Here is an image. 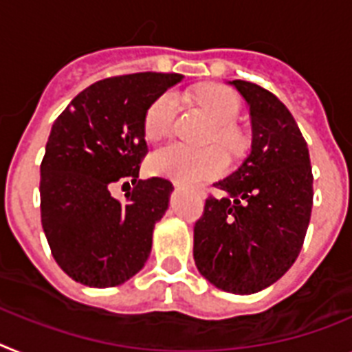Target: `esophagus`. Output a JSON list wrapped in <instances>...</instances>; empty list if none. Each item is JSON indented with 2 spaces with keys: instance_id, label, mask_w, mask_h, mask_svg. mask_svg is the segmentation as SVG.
<instances>
[{
  "instance_id": "obj_1",
  "label": "esophagus",
  "mask_w": 352,
  "mask_h": 352,
  "mask_svg": "<svg viewBox=\"0 0 352 352\" xmlns=\"http://www.w3.org/2000/svg\"><path fill=\"white\" fill-rule=\"evenodd\" d=\"M175 186H182V184H181V182H175ZM200 193H202V191H200Z\"/></svg>"
}]
</instances>
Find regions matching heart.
I'll return each instance as SVG.
<instances>
[{
    "instance_id": "heart-1",
    "label": "heart",
    "mask_w": 352,
    "mask_h": 352,
    "mask_svg": "<svg viewBox=\"0 0 352 352\" xmlns=\"http://www.w3.org/2000/svg\"><path fill=\"white\" fill-rule=\"evenodd\" d=\"M206 114L217 123L209 141H218L227 150H238L241 135L232 123L240 116V100L232 91L220 85H208L195 96ZM179 96L175 93L161 94L144 114V135L148 141H159L171 134L179 114ZM227 161L217 148L193 150L184 144H168L155 150L148 159V170L155 175L170 177L182 182H199L214 179L226 171Z\"/></svg>"
}]
</instances>
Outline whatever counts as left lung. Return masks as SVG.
<instances>
[{
    "mask_svg": "<svg viewBox=\"0 0 352 352\" xmlns=\"http://www.w3.org/2000/svg\"><path fill=\"white\" fill-rule=\"evenodd\" d=\"M249 105L252 148L234 173L214 184L195 223V265L231 294L274 285L302 249L313 206L308 144L290 111L270 91L232 80Z\"/></svg>",
    "mask_w": 352,
    "mask_h": 352,
    "instance_id": "8db88e82",
    "label": "left lung"
}]
</instances>
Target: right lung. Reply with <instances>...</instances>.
Returning <instances> with one entry per match:
<instances>
[{"label":"right lung","instance_id":"1","mask_svg":"<svg viewBox=\"0 0 352 352\" xmlns=\"http://www.w3.org/2000/svg\"><path fill=\"white\" fill-rule=\"evenodd\" d=\"M181 78L177 73L103 78L76 94L53 123L41 162V221L53 258L76 283L121 285L148 259L153 227L173 186L162 177L140 181L148 153L144 114ZM121 180L133 182L125 203L110 195Z\"/></svg>","mask_w":352,"mask_h":352}]
</instances>
